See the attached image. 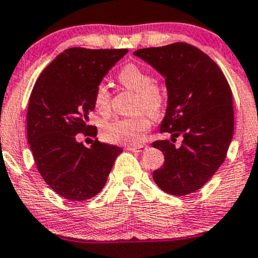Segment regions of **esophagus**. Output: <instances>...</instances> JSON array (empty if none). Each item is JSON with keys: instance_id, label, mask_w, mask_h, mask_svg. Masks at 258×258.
<instances>
[{"instance_id": "34e87169", "label": "esophagus", "mask_w": 258, "mask_h": 258, "mask_svg": "<svg viewBox=\"0 0 258 258\" xmlns=\"http://www.w3.org/2000/svg\"><path fill=\"white\" fill-rule=\"evenodd\" d=\"M145 149H147V147H144V145H139V147H127L126 150L133 151V153H142Z\"/></svg>"}]
</instances>
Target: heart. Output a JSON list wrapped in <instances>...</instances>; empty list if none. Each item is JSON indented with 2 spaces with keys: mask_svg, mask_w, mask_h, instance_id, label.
Here are the masks:
<instances>
[{
  "mask_svg": "<svg viewBox=\"0 0 258 258\" xmlns=\"http://www.w3.org/2000/svg\"><path fill=\"white\" fill-rule=\"evenodd\" d=\"M117 80L126 89L137 92L136 110L145 111L150 116L159 115L164 104V92L161 86L153 83L150 74L135 63H127L120 70ZM94 103L96 109L105 113L110 107V92L107 86L98 85L95 90ZM150 122L145 116L116 119L107 123L103 137L111 143L139 145L144 141Z\"/></svg>",
  "mask_w": 258,
  "mask_h": 258,
  "instance_id": "1",
  "label": "heart"
}]
</instances>
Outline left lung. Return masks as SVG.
Wrapping results in <instances>:
<instances>
[{"label": "left lung", "mask_w": 258, "mask_h": 258, "mask_svg": "<svg viewBox=\"0 0 258 258\" xmlns=\"http://www.w3.org/2000/svg\"><path fill=\"white\" fill-rule=\"evenodd\" d=\"M133 55L166 79L168 101L160 132L170 141L153 147L164 155L154 172L157 186L173 196L200 190L223 163L233 137V98L227 79L212 58L187 43L139 49ZM181 135L182 144H174Z\"/></svg>", "instance_id": "1"}]
</instances>
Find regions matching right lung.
<instances>
[{"label": "right lung", "mask_w": 258, "mask_h": 258, "mask_svg": "<svg viewBox=\"0 0 258 258\" xmlns=\"http://www.w3.org/2000/svg\"><path fill=\"white\" fill-rule=\"evenodd\" d=\"M127 49L70 48L40 73L27 109V141L39 174L70 201H86L104 187L122 149L97 139L90 148L78 133L96 137L88 125L95 90Z\"/></svg>", "instance_id": "1"}]
</instances>
